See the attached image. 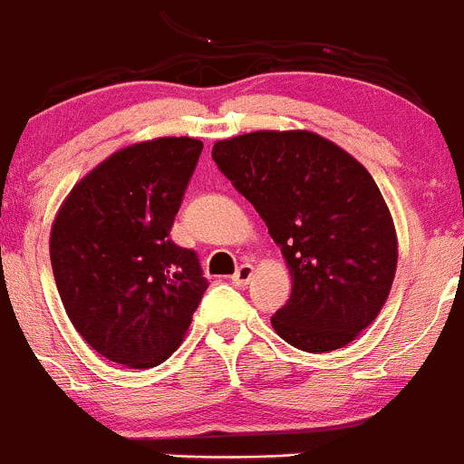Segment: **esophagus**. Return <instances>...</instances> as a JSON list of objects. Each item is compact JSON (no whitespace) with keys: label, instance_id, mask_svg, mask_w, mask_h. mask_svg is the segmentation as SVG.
<instances>
[{"label":"esophagus","instance_id":"34e87169","mask_svg":"<svg viewBox=\"0 0 464 464\" xmlns=\"http://www.w3.org/2000/svg\"><path fill=\"white\" fill-rule=\"evenodd\" d=\"M253 273H255L253 266H250V264H242V266H239V268L236 270V275L231 276L233 285H237V287H246V285H248V281L253 279Z\"/></svg>","mask_w":464,"mask_h":464}]
</instances>
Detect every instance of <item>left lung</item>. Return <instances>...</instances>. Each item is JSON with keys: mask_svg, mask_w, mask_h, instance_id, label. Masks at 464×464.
<instances>
[{"mask_svg": "<svg viewBox=\"0 0 464 464\" xmlns=\"http://www.w3.org/2000/svg\"><path fill=\"white\" fill-rule=\"evenodd\" d=\"M211 157L257 209L292 276L270 318L307 353L343 349L375 321L397 270V231L369 169L312 130H255Z\"/></svg>", "mask_w": 464, "mask_h": 464, "instance_id": "1", "label": "left lung"}]
</instances>
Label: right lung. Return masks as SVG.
I'll list each match as a JSON object with an SVG mask.
<instances>
[{"label":"right lung","instance_id":"1","mask_svg":"<svg viewBox=\"0 0 464 464\" xmlns=\"http://www.w3.org/2000/svg\"><path fill=\"white\" fill-rule=\"evenodd\" d=\"M200 152L194 137L121 148L73 185L52 225V270L69 321L89 347L129 369H152L180 347L209 285L194 250L169 239Z\"/></svg>","mask_w":464,"mask_h":464}]
</instances>
